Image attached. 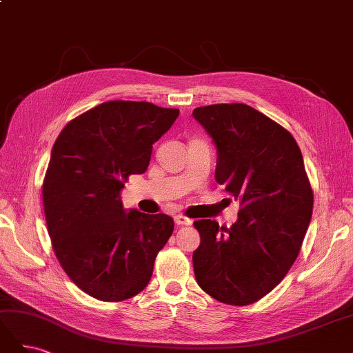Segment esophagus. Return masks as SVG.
Returning a JSON list of instances; mask_svg holds the SVG:
<instances>
[{
    "label": "esophagus",
    "instance_id": "34e87169",
    "mask_svg": "<svg viewBox=\"0 0 353 353\" xmlns=\"http://www.w3.org/2000/svg\"><path fill=\"white\" fill-rule=\"evenodd\" d=\"M175 223H176V225H179V227H183V225H191V223H193V221H191L187 216H184V215H176L175 216Z\"/></svg>",
    "mask_w": 353,
    "mask_h": 353
}]
</instances>
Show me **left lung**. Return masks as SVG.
<instances>
[{"label":"left lung","instance_id":"left-lung-1","mask_svg":"<svg viewBox=\"0 0 353 353\" xmlns=\"http://www.w3.org/2000/svg\"><path fill=\"white\" fill-rule=\"evenodd\" d=\"M218 150L215 178L240 201L230 228L196 221L197 284L216 301L244 306L268 294L292 268L312 216L314 193L293 135L248 104L193 110Z\"/></svg>","mask_w":353,"mask_h":353}]
</instances>
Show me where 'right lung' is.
Instances as JSON below:
<instances>
[{"label":"right lung","instance_id":"right-lung-1","mask_svg":"<svg viewBox=\"0 0 353 353\" xmlns=\"http://www.w3.org/2000/svg\"><path fill=\"white\" fill-rule=\"evenodd\" d=\"M178 114L147 101H105L74 117L52 145L42 184L52 249L69 279L99 301L143 292L172 236V218L126 212L121 190L145 172Z\"/></svg>","mask_w":353,"mask_h":353}]
</instances>
